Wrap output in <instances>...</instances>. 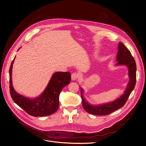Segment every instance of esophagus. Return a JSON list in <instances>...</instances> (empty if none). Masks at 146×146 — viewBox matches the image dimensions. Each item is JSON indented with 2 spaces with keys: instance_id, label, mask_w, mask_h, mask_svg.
<instances>
[{
  "instance_id": "34e87169",
  "label": "esophagus",
  "mask_w": 146,
  "mask_h": 146,
  "mask_svg": "<svg viewBox=\"0 0 146 146\" xmlns=\"http://www.w3.org/2000/svg\"><path fill=\"white\" fill-rule=\"evenodd\" d=\"M79 77V75L76 73H73L72 74V81H76L77 80Z\"/></svg>"
}]
</instances>
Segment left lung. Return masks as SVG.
I'll return each mask as SVG.
<instances>
[{
    "label": "left lung",
    "instance_id": "1",
    "mask_svg": "<svg viewBox=\"0 0 146 146\" xmlns=\"http://www.w3.org/2000/svg\"><path fill=\"white\" fill-rule=\"evenodd\" d=\"M117 63L115 66L125 65L128 69L129 81L124 94L116 100L108 103L93 105L89 104L83 96V90L81 88V98L84 109L89 113L96 115H106L122 108L126 103L136 83V63L129 50L122 42L118 45L116 56Z\"/></svg>",
    "mask_w": 146,
    "mask_h": 146
}]
</instances>
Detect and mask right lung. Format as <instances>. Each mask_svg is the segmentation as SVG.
<instances>
[{"label": "right lung", "mask_w": 146, "mask_h": 146, "mask_svg": "<svg viewBox=\"0 0 146 146\" xmlns=\"http://www.w3.org/2000/svg\"><path fill=\"white\" fill-rule=\"evenodd\" d=\"M15 59L9 69L10 94L14 102L27 113L33 116H45L55 113L59 108L60 92L71 81L70 73L68 72L54 73L40 96L33 98L25 97L18 94L12 85V72Z\"/></svg>", "instance_id": "obj_1"}]
</instances>
